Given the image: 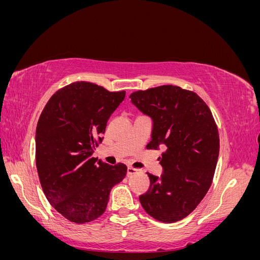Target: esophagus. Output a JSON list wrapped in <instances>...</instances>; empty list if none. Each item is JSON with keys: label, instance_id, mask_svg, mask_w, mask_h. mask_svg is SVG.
Instances as JSON below:
<instances>
[{"label": "esophagus", "instance_id": "34e87169", "mask_svg": "<svg viewBox=\"0 0 260 260\" xmlns=\"http://www.w3.org/2000/svg\"><path fill=\"white\" fill-rule=\"evenodd\" d=\"M139 171H140V169L133 168V167H128V169H127V175H128V176L135 175V174H137V172H139Z\"/></svg>", "mask_w": 260, "mask_h": 260}]
</instances>
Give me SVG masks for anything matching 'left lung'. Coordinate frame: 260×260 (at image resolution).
Listing matches in <instances>:
<instances>
[{"label":"left lung","mask_w":260,"mask_h":260,"mask_svg":"<svg viewBox=\"0 0 260 260\" xmlns=\"http://www.w3.org/2000/svg\"><path fill=\"white\" fill-rule=\"evenodd\" d=\"M131 103L153 121L147 149L166 148L160 177L151 181L140 203L161 222L185 218L208 192L219 156V135L208 106L198 94L177 85L133 92Z\"/></svg>","instance_id":"obj_1"}]
</instances>
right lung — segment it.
<instances>
[{
  "instance_id": "1",
  "label": "right lung",
  "mask_w": 260,
  "mask_h": 260,
  "mask_svg": "<svg viewBox=\"0 0 260 260\" xmlns=\"http://www.w3.org/2000/svg\"><path fill=\"white\" fill-rule=\"evenodd\" d=\"M125 92L91 82H74L53 94L36 130V164L43 192L61 216L76 223L104 214L112 187L127 166L92 157L111 115Z\"/></svg>"
}]
</instances>
